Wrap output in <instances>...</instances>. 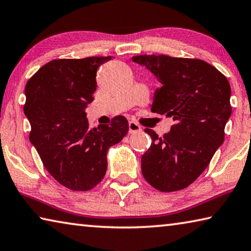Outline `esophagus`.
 I'll return each instance as SVG.
<instances>
[{
  "mask_svg": "<svg viewBox=\"0 0 251 251\" xmlns=\"http://www.w3.org/2000/svg\"><path fill=\"white\" fill-rule=\"evenodd\" d=\"M128 128H129V133L133 134V133H137V131H141L142 130V127L139 126L137 123H135L133 121H130L128 123Z\"/></svg>",
  "mask_w": 251,
  "mask_h": 251,
  "instance_id": "1",
  "label": "esophagus"
}]
</instances>
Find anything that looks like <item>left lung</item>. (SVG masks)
I'll list each match as a JSON object with an SVG mask.
<instances>
[{
  "instance_id": "left-lung-1",
  "label": "left lung",
  "mask_w": 251,
  "mask_h": 251,
  "mask_svg": "<svg viewBox=\"0 0 251 251\" xmlns=\"http://www.w3.org/2000/svg\"><path fill=\"white\" fill-rule=\"evenodd\" d=\"M131 59L160 83L151 112L175 121L164 137L145 129L151 145L142 156L143 176L160 192L184 189L201 176L223 145L231 115L230 85L226 76L201 59L167 55Z\"/></svg>"
}]
</instances>
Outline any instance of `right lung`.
Returning <instances> with one entry per match:
<instances>
[{
	"instance_id": "add662e5",
	"label": "right lung",
	"mask_w": 251,
	"mask_h": 251,
	"mask_svg": "<svg viewBox=\"0 0 251 251\" xmlns=\"http://www.w3.org/2000/svg\"><path fill=\"white\" fill-rule=\"evenodd\" d=\"M112 56L54 59L27 80L24 113L31 124L29 141L48 172L72 190H90L103 179L107 151L128 131L116 116L109 125L91 129L87 105L94 100L97 69Z\"/></svg>"
}]
</instances>
